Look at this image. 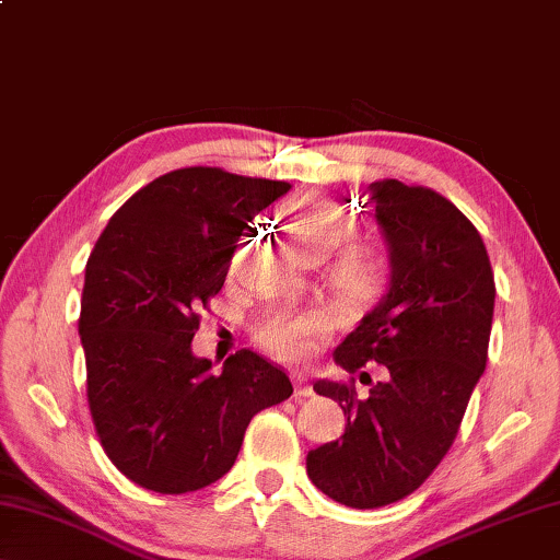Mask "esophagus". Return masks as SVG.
I'll list each match as a JSON object with an SVG mask.
<instances>
[{"instance_id":"obj_1","label":"esophagus","mask_w":560,"mask_h":560,"mask_svg":"<svg viewBox=\"0 0 560 560\" xmlns=\"http://www.w3.org/2000/svg\"><path fill=\"white\" fill-rule=\"evenodd\" d=\"M294 384H296V394L299 396H314V388L306 384V376H301V374H294Z\"/></svg>"}]
</instances>
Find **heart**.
<instances>
[{
	"label": "heart",
	"instance_id": "heart-1",
	"mask_svg": "<svg viewBox=\"0 0 560 560\" xmlns=\"http://www.w3.org/2000/svg\"><path fill=\"white\" fill-rule=\"evenodd\" d=\"M289 242L301 259H326L351 232V221L341 203L331 199H306L291 207L283 217ZM388 256L376 242L346 244L331 264L334 291L343 301L374 299L386 283ZM326 331V316L318 312H283L266 318L256 339L266 351L283 361L312 357L316 339Z\"/></svg>",
	"mask_w": 560,
	"mask_h": 560
}]
</instances>
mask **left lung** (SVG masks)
<instances>
[{
    "label": "left lung",
    "mask_w": 560,
    "mask_h": 560,
    "mask_svg": "<svg viewBox=\"0 0 560 560\" xmlns=\"http://www.w3.org/2000/svg\"><path fill=\"white\" fill-rule=\"evenodd\" d=\"M366 194L392 281L334 359L349 374L366 361L386 371L376 384L361 374L366 396L316 381L314 392L343 408L346 429L306 456L312 483L349 509L406 499L448 454L486 369L495 299L483 238L446 197L396 179L369 184Z\"/></svg>",
    "instance_id": "obj_1"
}]
</instances>
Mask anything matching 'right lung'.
<instances>
[{
    "mask_svg": "<svg viewBox=\"0 0 560 560\" xmlns=\"http://www.w3.org/2000/svg\"><path fill=\"white\" fill-rule=\"evenodd\" d=\"M291 189L217 166L176 168L121 203L86 261V398L112 464L141 488L189 493L234 466L248 421L294 394L242 349L211 374L191 339L248 221Z\"/></svg>",
    "mask_w": 560,
    "mask_h": 560,
    "instance_id": "right-lung-1",
    "label": "right lung"
}]
</instances>
